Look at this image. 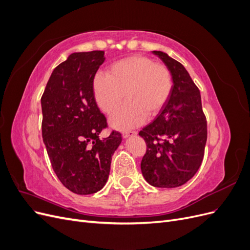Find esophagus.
<instances>
[{
    "label": "esophagus",
    "instance_id": "34e87169",
    "mask_svg": "<svg viewBox=\"0 0 250 250\" xmlns=\"http://www.w3.org/2000/svg\"><path fill=\"white\" fill-rule=\"evenodd\" d=\"M137 131H125L123 132V138L124 139H128V138H131L134 137V135H137Z\"/></svg>",
    "mask_w": 250,
    "mask_h": 250
}]
</instances>
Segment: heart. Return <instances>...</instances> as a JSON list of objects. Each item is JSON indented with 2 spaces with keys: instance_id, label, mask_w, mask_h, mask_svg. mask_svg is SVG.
I'll use <instances>...</instances> for the list:
<instances>
[{
  "instance_id": "heart-1",
  "label": "heart",
  "mask_w": 250,
  "mask_h": 250,
  "mask_svg": "<svg viewBox=\"0 0 250 250\" xmlns=\"http://www.w3.org/2000/svg\"><path fill=\"white\" fill-rule=\"evenodd\" d=\"M95 100L110 118L117 129H129L142 124L146 116L154 117L167 103L172 90L170 71L151 58L134 55L112 63L107 74L97 73L92 82Z\"/></svg>"
}]
</instances>
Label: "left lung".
Masks as SVG:
<instances>
[{
    "label": "left lung",
    "mask_w": 250,
    "mask_h": 250,
    "mask_svg": "<svg viewBox=\"0 0 250 250\" xmlns=\"http://www.w3.org/2000/svg\"><path fill=\"white\" fill-rule=\"evenodd\" d=\"M167 65L172 90L167 103L140 135L147 145L141 170L156 188H176L190 180L201 166L208 138L198 87L185 66L167 53L153 51Z\"/></svg>",
    "instance_id": "1"
}]
</instances>
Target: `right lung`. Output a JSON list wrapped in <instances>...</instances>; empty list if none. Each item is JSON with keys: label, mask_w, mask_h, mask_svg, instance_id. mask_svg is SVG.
<instances>
[{"label": "right lung", "mask_w": 250, "mask_h": 250, "mask_svg": "<svg viewBox=\"0 0 250 250\" xmlns=\"http://www.w3.org/2000/svg\"><path fill=\"white\" fill-rule=\"evenodd\" d=\"M104 60V51L72 53L52 72L41 100L42 140L52 168L66 188L79 195L105 186L111 156L122 142L116 131L99 138L107 123L92 82Z\"/></svg>", "instance_id": "right-lung-1"}]
</instances>
